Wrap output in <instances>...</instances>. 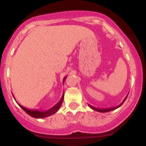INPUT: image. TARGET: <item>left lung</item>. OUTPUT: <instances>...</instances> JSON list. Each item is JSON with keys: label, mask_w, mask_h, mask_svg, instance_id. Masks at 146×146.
Instances as JSON below:
<instances>
[{"label": "left lung", "mask_w": 146, "mask_h": 146, "mask_svg": "<svg viewBox=\"0 0 146 146\" xmlns=\"http://www.w3.org/2000/svg\"><path fill=\"white\" fill-rule=\"evenodd\" d=\"M126 98H127V97L125 98V99H124V100H123V102L121 103V104H120V105H118V106H117V107H114V108H104V109H98V108H94V107L91 106V105H90V104H88V105H89V107H90V108H91V109L94 110H96V111L101 112V113H106V112H110V111H111V110H115V109H116V108H119L120 106H121V105H122V104H123V103L124 102H125V100H126Z\"/></svg>", "instance_id": "left-lung-1"}]
</instances>
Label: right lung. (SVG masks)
Wrapping results in <instances>:
<instances>
[{"instance_id": "obj_1", "label": "right lung", "mask_w": 146, "mask_h": 146, "mask_svg": "<svg viewBox=\"0 0 146 146\" xmlns=\"http://www.w3.org/2000/svg\"><path fill=\"white\" fill-rule=\"evenodd\" d=\"M65 79H66V77L64 78V81L65 80ZM64 94L63 95V96L61 97V99L59 101V102L58 103V104H55L53 108L48 110H46V111L41 112V111H38V110H28L27 109V108H24V107L21 106V105H20V104H19V105H20V108H21L22 109H23V110L27 113V114L30 115L31 116L33 117V118H44V117L50 116V115L54 114V113H56V112L58 111V110L60 108V105H61L62 102H63V100H64Z\"/></svg>"}]
</instances>
